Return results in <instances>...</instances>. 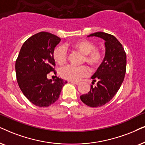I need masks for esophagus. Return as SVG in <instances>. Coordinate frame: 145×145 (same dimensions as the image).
<instances>
[{
    "instance_id": "obj_1",
    "label": "esophagus",
    "mask_w": 145,
    "mask_h": 145,
    "mask_svg": "<svg viewBox=\"0 0 145 145\" xmlns=\"http://www.w3.org/2000/svg\"><path fill=\"white\" fill-rule=\"evenodd\" d=\"M69 82H70L71 83L76 84V85H79V84H80V82H76V81H69Z\"/></svg>"
}]
</instances>
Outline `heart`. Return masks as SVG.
Wrapping results in <instances>:
<instances>
[{"instance_id":"b5f03b06","label":"heart","mask_w":145,"mask_h":145,"mask_svg":"<svg viewBox=\"0 0 145 145\" xmlns=\"http://www.w3.org/2000/svg\"><path fill=\"white\" fill-rule=\"evenodd\" d=\"M74 48L84 54V60L91 66H98L103 59V54L100 49L95 47L94 43L88 40H80L74 44ZM54 57L59 64H63L67 57V48L64 45L57 47L54 51ZM60 75L62 78L71 81H77L89 74V71L86 65L75 66L65 65L60 69Z\"/></svg>"}]
</instances>
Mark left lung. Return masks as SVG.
<instances>
[{
  "mask_svg": "<svg viewBox=\"0 0 145 145\" xmlns=\"http://www.w3.org/2000/svg\"><path fill=\"white\" fill-rule=\"evenodd\" d=\"M98 37L105 41L106 53L102 63L91 76L90 91L80 96L84 104L89 107L104 106L110 101L124 81L126 69V55L122 44L114 36L104 32H96L88 37Z\"/></svg>",
  "mask_w": 145,
  "mask_h": 145,
  "instance_id": "obj_1",
  "label": "left lung"
}]
</instances>
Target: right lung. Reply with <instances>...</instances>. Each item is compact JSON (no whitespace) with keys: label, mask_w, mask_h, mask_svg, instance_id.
I'll return each mask as SVG.
<instances>
[{"label":"right lung","mask_w":145,"mask_h":145,"mask_svg":"<svg viewBox=\"0 0 145 145\" xmlns=\"http://www.w3.org/2000/svg\"><path fill=\"white\" fill-rule=\"evenodd\" d=\"M60 41L59 37L50 33H38L25 41L16 60V76L20 89L37 106L47 107L54 104L67 83L58 77L54 82L47 78L51 71L56 73L54 51Z\"/></svg>","instance_id":"right-lung-1"}]
</instances>
